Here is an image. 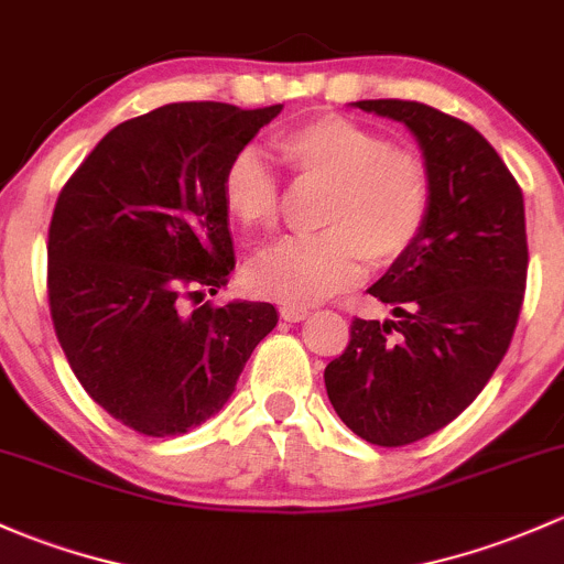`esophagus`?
<instances>
[{"label":"esophagus","instance_id":"obj_1","mask_svg":"<svg viewBox=\"0 0 564 564\" xmlns=\"http://www.w3.org/2000/svg\"><path fill=\"white\" fill-rule=\"evenodd\" d=\"M280 315H282V321L299 323V321H304L306 315H310V310H306V306H299V304H282Z\"/></svg>","mask_w":564,"mask_h":564}]
</instances>
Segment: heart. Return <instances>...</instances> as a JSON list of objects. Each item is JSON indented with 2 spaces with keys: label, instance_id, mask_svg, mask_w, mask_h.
Wrapping results in <instances>:
<instances>
[{
  "label": "heart",
  "instance_id": "obj_1",
  "mask_svg": "<svg viewBox=\"0 0 564 564\" xmlns=\"http://www.w3.org/2000/svg\"><path fill=\"white\" fill-rule=\"evenodd\" d=\"M295 182L325 184L317 228L288 239L247 265L249 290L284 304H315L361 276L388 269L415 247L432 212V171L408 147L347 116H317L274 138ZM282 184L254 149L228 162L223 203L249 236L271 234L282 217Z\"/></svg>",
  "mask_w": 564,
  "mask_h": 564
}]
</instances>
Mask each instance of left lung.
<instances>
[{
    "mask_svg": "<svg viewBox=\"0 0 564 564\" xmlns=\"http://www.w3.org/2000/svg\"><path fill=\"white\" fill-rule=\"evenodd\" d=\"M356 106L415 132L432 171V212L415 247L369 288L393 317H356L323 377L358 437L402 448L462 415L508 352L530 263L524 195L467 121L412 100Z\"/></svg>",
    "mask_w": 564,
    "mask_h": 564,
    "instance_id": "obj_1",
    "label": "left lung"
}]
</instances>
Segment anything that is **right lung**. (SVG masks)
<instances>
[{
    "label": "right lung",
    "instance_id": "1",
    "mask_svg": "<svg viewBox=\"0 0 564 564\" xmlns=\"http://www.w3.org/2000/svg\"><path fill=\"white\" fill-rule=\"evenodd\" d=\"M280 110H149L113 127L56 197V339L84 391L132 432L173 437L200 426L276 325L271 304L214 306L203 295H217L236 265L225 167Z\"/></svg>",
    "mask_w": 564,
    "mask_h": 564
}]
</instances>
